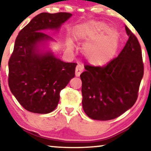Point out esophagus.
<instances>
[{
	"mask_svg": "<svg viewBox=\"0 0 151 151\" xmlns=\"http://www.w3.org/2000/svg\"><path fill=\"white\" fill-rule=\"evenodd\" d=\"M83 72V67L81 65H78L77 67H76V71H75V74L77 77H79L80 74H81V72Z\"/></svg>",
	"mask_w": 151,
	"mask_h": 151,
	"instance_id": "obj_1",
	"label": "esophagus"
}]
</instances>
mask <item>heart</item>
Returning a JSON list of instances; mask_svg holds the SVG:
<instances>
[{
	"label": "heart",
	"instance_id": "b5f03b06",
	"mask_svg": "<svg viewBox=\"0 0 151 151\" xmlns=\"http://www.w3.org/2000/svg\"><path fill=\"white\" fill-rule=\"evenodd\" d=\"M78 39L89 43L85 53L89 61L95 65H104L114 57L119 46V35L114 29H109L105 23L91 21L83 24L76 31ZM72 47V43H68Z\"/></svg>",
	"mask_w": 151,
	"mask_h": 151
}]
</instances>
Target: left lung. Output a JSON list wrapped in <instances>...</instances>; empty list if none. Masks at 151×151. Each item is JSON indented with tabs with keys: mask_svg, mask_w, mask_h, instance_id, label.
<instances>
[{
	"mask_svg": "<svg viewBox=\"0 0 151 151\" xmlns=\"http://www.w3.org/2000/svg\"><path fill=\"white\" fill-rule=\"evenodd\" d=\"M125 29L129 39L118 57L104 66L86 65L80 75L82 106L92 119H115L137 99L144 75L141 46L126 25Z\"/></svg>",
	"mask_w": 151,
	"mask_h": 151,
	"instance_id": "8db88e82",
	"label": "left lung"
}]
</instances>
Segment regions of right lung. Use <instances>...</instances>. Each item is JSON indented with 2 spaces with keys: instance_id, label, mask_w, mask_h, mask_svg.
<instances>
[{
  "instance_id": "1",
  "label": "right lung",
  "mask_w": 151,
  "mask_h": 151,
  "mask_svg": "<svg viewBox=\"0 0 151 151\" xmlns=\"http://www.w3.org/2000/svg\"><path fill=\"white\" fill-rule=\"evenodd\" d=\"M72 14L41 13L19 32L8 62V84L19 104L34 113L47 114L57 108L60 92L75 75L76 63H65L51 52L39 53L37 43L50 36L41 31L57 29Z\"/></svg>"
}]
</instances>
